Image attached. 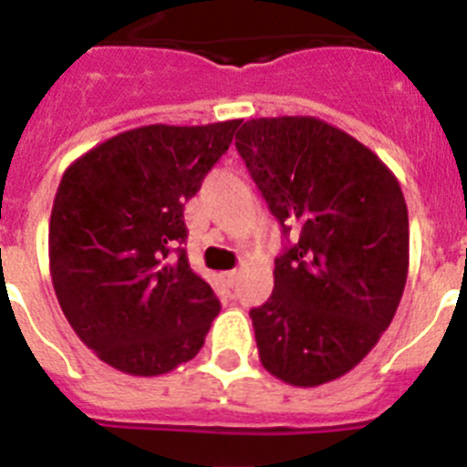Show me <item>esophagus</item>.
<instances>
[{
	"instance_id": "34e87169",
	"label": "esophagus",
	"mask_w": 467,
	"mask_h": 467,
	"mask_svg": "<svg viewBox=\"0 0 467 467\" xmlns=\"http://www.w3.org/2000/svg\"><path fill=\"white\" fill-rule=\"evenodd\" d=\"M223 278H225V283H228V285H234V283H237V278H239V272H237V269H233V272H225Z\"/></svg>"
}]
</instances>
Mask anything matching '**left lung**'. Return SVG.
<instances>
[{
	"label": "left lung",
	"mask_w": 467,
	"mask_h": 467,
	"mask_svg": "<svg viewBox=\"0 0 467 467\" xmlns=\"http://www.w3.org/2000/svg\"><path fill=\"white\" fill-rule=\"evenodd\" d=\"M237 151L295 244L274 293L251 308L260 361L295 387L352 371L389 327L408 278L410 230L399 180L366 145L316 117H260Z\"/></svg>",
	"instance_id": "obj_1"
}]
</instances>
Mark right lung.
<instances>
[{
	"mask_svg": "<svg viewBox=\"0 0 467 467\" xmlns=\"http://www.w3.org/2000/svg\"><path fill=\"white\" fill-rule=\"evenodd\" d=\"M242 119L150 124L64 172L50 213V276L73 332L129 376H163L202 348L221 302L191 269L184 204Z\"/></svg>",
	"mask_w": 467,
	"mask_h": 467,
	"instance_id": "right-lung-1",
	"label": "right lung"
}]
</instances>
